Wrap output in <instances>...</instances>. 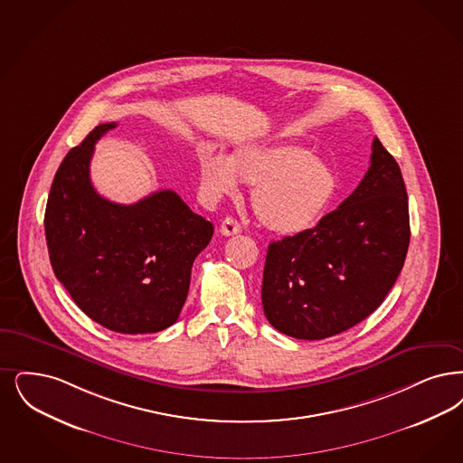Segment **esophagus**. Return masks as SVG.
I'll return each mask as SVG.
<instances>
[{"mask_svg": "<svg viewBox=\"0 0 463 463\" xmlns=\"http://www.w3.org/2000/svg\"><path fill=\"white\" fill-rule=\"evenodd\" d=\"M219 231H221V234H223V236H234V234H240L242 227H241V223L236 219L225 217L222 223H221V227H219Z\"/></svg>", "mask_w": 463, "mask_h": 463, "instance_id": "1", "label": "esophagus"}]
</instances>
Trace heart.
Masks as SVG:
<instances>
[{
    "label": "heart",
    "mask_w": 463,
    "mask_h": 463,
    "mask_svg": "<svg viewBox=\"0 0 463 463\" xmlns=\"http://www.w3.org/2000/svg\"><path fill=\"white\" fill-rule=\"evenodd\" d=\"M200 170L212 198L234 194L236 176L253 185L251 206L260 222L286 236L314 227L339 187L334 166L298 145L241 146L229 158L204 149Z\"/></svg>",
    "instance_id": "obj_1"
}]
</instances>
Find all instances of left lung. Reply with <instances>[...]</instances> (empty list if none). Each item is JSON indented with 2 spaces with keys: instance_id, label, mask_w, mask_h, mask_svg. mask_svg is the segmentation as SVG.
<instances>
[{
  "instance_id": "1",
  "label": "left lung",
  "mask_w": 463,
  "mask_h": 463,
  "mask_svg": "<svg viewBox=\"0 0 463 463\" xmlns=\"http://www.w3.org/2000/svg\"><path fill=\"white\" fill-rule=\"evenodd\" d=\"M407 187L375 137L362 183L314 229L269 244L261 305L279 333L326 339L367 318L407 259Z\"/></svg>"
}]
</instances>
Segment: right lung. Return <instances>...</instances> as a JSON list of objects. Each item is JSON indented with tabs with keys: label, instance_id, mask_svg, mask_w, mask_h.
<instances>
[{
	"label": "right lung",
	"instance_id": "right-lung-1",
	"mask_svg": "<svg viewBox=\"0 0 463 463\" xmlns=\"http://www.w3.org/2000/svg\"><path fill=\"white\" fill-rule=\"evenodd\" d=\"M115 126L94 128L58 166L44 213L48 251L56 279L94 322L115 333H158L179 318L213 225L170 189L134 204L94 191V145Z\"/></svg>",
	"mask_w": 463,
	"mask_h": 463
}]
</instances>
